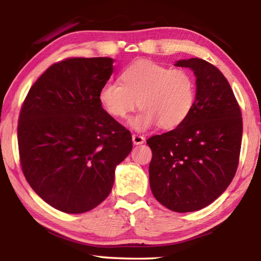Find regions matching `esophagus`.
<instances>
[{"mask_svg": "<svg viewBox=\"0 0 261 261\" xmlns=\"http://www.w3.org/2000/svg\"><path fill=\"white\" fill-rule=\"evenodd\" d=\"M132 139H133V144L134 145H141L145 142V138L142 135H138V134H133L132 135Z\"/></svg>", "mask_w": 261, "mask_h": 261, "instance_id": "34e87169", "label": "esophagus"}]
</instances>
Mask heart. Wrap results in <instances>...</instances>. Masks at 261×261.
Returning <instances> with one entry per match:
<instances>
[{
    "instance_id": "obj_1",
    "label": "heart",
    "mask_w": 261,
    "mask_h": 261,
    "mask_svg": "<svg viewBox=\"0 0 261 261\" xmlns=\"http://www.w3.org/2000/svg\"><path fill=\"white\" fill-rule=\"evenodd\" d=\"M120 83H106L99 90V101L107 113L124 119L135 107L141 108L129 120V126L144 132L158 126L173 129L192 112L196 101V82L181 69L160 65L151 60H137L120 73Z\"/></svg>"
}]
</instances>
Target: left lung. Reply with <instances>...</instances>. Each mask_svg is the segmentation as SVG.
Instances as JSON below:
<instances>
[{"label":"left lung","instance_id":"1","mask_svg":"<svg viewBox=\"0 0 261 261\" xmlns=\"http://www.w3.org/2000/svg\"><path fill=\"white\" fill-rule=\"evenodd\" d=\"M196 76V101L180 126L147 140L149 185L156 201L177 213L213 203L233 179L240 158L242 117L227 78L203 59L178 60Z\"/></svg>","mask_w":261,"mask_h":261}]
</instances>
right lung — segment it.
<instances>
[{
    "mask_svg": "<svg viewBox=\"0 0 261 261\" xmlns=\"http://www.w3.org/2000/svg\"><path fill=\"white\" fill-rule=\"evenodd\" d=\"M112 58H67L32 85L17 124L20 164L38 196L60 212L94 209L112 191L132 135L102 108Z\"/></svg>",
    "mask_w": 261,
    "mask_h": 261,
    "instance_id": "1",
    "label": "right lung"
}]
</instances>
